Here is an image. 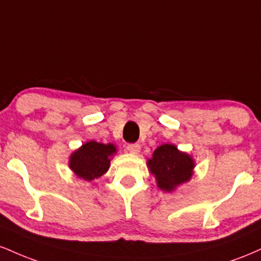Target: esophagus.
Wrapping results in <instances>:
<instances>
[{
    "instance_id": "obj_1",
    "label": "esophagus",
    "mask_w": 261,
    "mask_h": 261,
    "mask_svg": "<svg viewBox=\"0 0 261 261\" xmlns=\"http://www.w3.org/2000/svg\"><path fill=\"white\" fill-rule=\"evenodd\" d=\"M140 149H141V146L139 143H130V145H127V151L133 154L139 153Z\"/></svg>"
}]
</instances>
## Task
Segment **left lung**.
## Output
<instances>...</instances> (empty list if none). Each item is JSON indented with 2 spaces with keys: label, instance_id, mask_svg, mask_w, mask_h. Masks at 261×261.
<instances>
[{
  "label": "left lung",
  "instance_id": "8db88e82",
  "mask_svg": "<svg viewBox=\"0 0 261 261\" xmlns=\"http://www.w3.org/2000/svg\"><path fill=\"white\" fill-rule=\"evenodd\" d=\"M149 172L155 176L158 188L163 191H173L176 187L190 180L193 175L194 160L174 145L164 143L154 149L147 161Z\"/></svg>",
  "mask_w": 261,
  "mask_h": 261
}]
</instances>
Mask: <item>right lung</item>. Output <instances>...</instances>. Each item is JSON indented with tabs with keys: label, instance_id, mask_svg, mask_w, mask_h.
Here are the masks:
<instances>
[{
	"label": "right lung",
	"instance_id": "1",
	"mask_svg": "<svg viewBox=\"0 0 261 261\" xmlns=\"http://www.w3.org/2000/svg\"><path fill=\"white\" fill-rule=\"evenodd\" d=\"M116 153V147L113 143L89 141L73 152L70 157V168L79 178L91 181L99 178L108 172L110 160Z\"/></svg>",
	"mask_w": 261,
	"mask_h": 261
}]
</instances>
